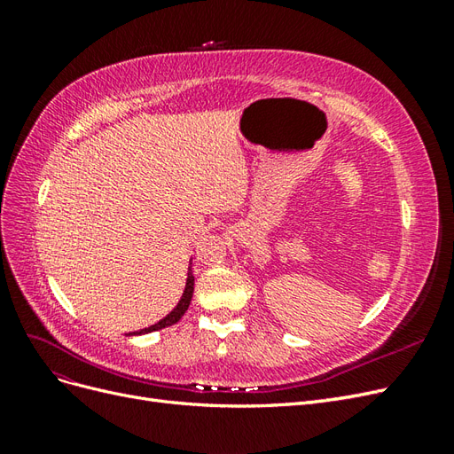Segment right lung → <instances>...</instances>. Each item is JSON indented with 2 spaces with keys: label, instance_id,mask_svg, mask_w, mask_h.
Segmentation results:
<instances>
[{
  "label": "right lung",
  "instance_id": "obj_1",
  "mask_svg": "<svg viewBox=\"0 0 454 454\" xmlns=\"http://www.w3.org/2000/svg\"><path fill=\"white\" fill-rule=\"evenodd\" d=\"M193 290H195V277H193V270H191V261H189V270H187L185 290H184V294H182V299L177 301V305L172 309V312L164 316V318H162V320H159L157 324L149 325V327H144V329H140V332L127 333V335H145V333L159 332V329H162V327H168V325H174L176 322H180V318H182V316L185 314V310L189 309L191 297H193Z\"/></svg>",
  "mask_w": 454,
  "mask_h": 454
}]
</instances>
